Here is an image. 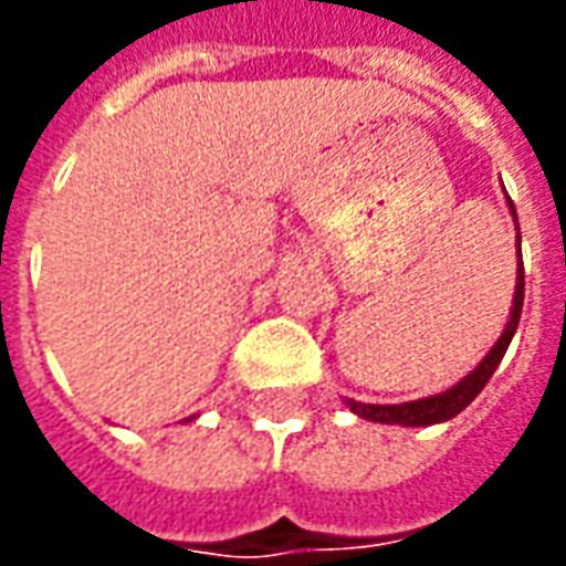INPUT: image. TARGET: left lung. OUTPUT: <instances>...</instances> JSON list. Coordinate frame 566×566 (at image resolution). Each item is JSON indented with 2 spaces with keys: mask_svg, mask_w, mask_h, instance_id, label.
I'll use <instances>...</instances> for the list:
<instances>
[{
  "mask_svg": "<svg viewBox=\"0 0 566 566\" xmlns=\"http://www.w3.org/2000/svg\"><path fill=\"white\" fill-rule=\"evenodd\" d=\"M512 202V200H509ZM514 216V206H512ZM517 221V218H514ZM517 252H521V231H517ZM521 307H524V261H517V290H514V305H512V321L505 326V333L499 335V342L493 345V350L486 354L481 366L465 376V379L453 385L450 391L434 397H422V400H412V403H395V407H379V403H357V400H348V407L364 416L369 422H385V424H434L447 422L459 416L462 409L469 407L474 397L484 391V385L490 381V376L496 373L499 360L505 357L509 350V342H512L514 329H517V321H521Z\"/></svg>",
  "mask_w": 566,
  "mask_h": 566,
  "instance_id": "1",
  "label": "left lung"
}]
</instances>
